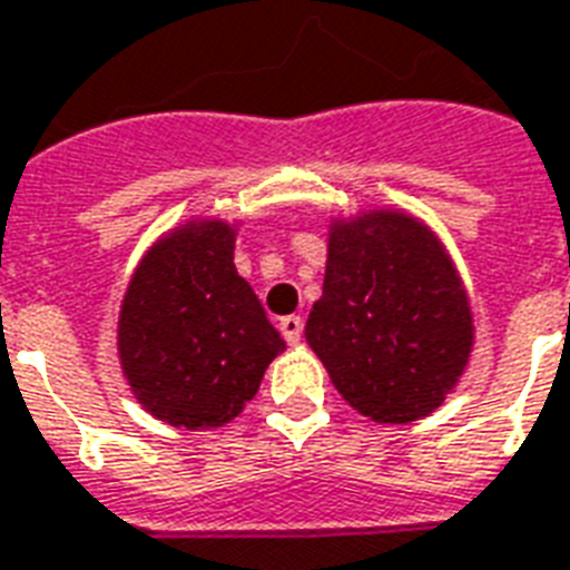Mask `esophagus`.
Listing matches in <instances>:
<instances>
[{
    "mask_svg": "<svg viewBox=\"0 0 570 570\" xmlns=\"http://www.w3.org/2000/svg\"><path fill=\"white\" fill-rule=\"evenodd\" d=\"M302 332H305V320L296 317V314L281 320V335L286 338V344H298V341H302Z\"/></svg>",
    "mask_w": 570,
    "mask_h": 570,
    "instance_id": "esophagus-1",
    "label": "esophagus"
}]
</instances>
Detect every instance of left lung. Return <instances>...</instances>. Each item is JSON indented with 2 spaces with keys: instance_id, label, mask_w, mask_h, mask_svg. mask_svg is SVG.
Segmentation results:
<instances>
[{
  "instance_id": "left-lung-1",
  "label": "left lung",
  "mask_w": 570,
  "mask_h": 570,
  "mask_svg": "<svg viewBox=\"0 0 570 570\" xmlns=\"http://www.w3.org/2000/svg\"><path fill=\"white\" fill-rule=\"evenodd\" d=\"M305 338L353 411L404 425L456 390L474 314L435 232L407 210L374 208L328 223L323 296Z\"/></svg>"
}]
</instances>
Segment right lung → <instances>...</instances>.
I'll use <instances>...</instances> for the list:
<instances>
[{"label":"right lung","instance_id":"1","mask_svg":"<svg viewBox=\"0 0 570 570\" xmlns=\"http://www.w3.org/2000/svg\"><path fill=\"white\" fill-rule=\"evenodd\" d=\"M238 223L189 217L135 265L117 320L120 368L147 414L217 429L242 414L286 344L235 268Z\"/></svg>","mask_w":570,"mask_h":570}]
</instances>
